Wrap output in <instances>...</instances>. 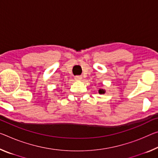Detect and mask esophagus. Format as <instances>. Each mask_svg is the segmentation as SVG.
Returning a JSON list of instances; mask_svg holds the SVG:
<instances>
[{
  "label": "esophagus",
  "instance_id": "34e87169",
  "mask_svg": "<svg viewBox=\"0 0 158 158\" xmlns=\"http://www.w3.org/2000/svg\"><path fill=\"white\" fill-rule=\"evenodd\" d=\"M82 77L81 76H75L74 77V79L76 80H81Z\"/></svg>",
  "mask_w": 158,
  "mask_h": 158
}]
</instances>
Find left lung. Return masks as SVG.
<instances>
[{
    "label": "left lung",
    "instance_id": "obj_1",
    "mask_svg": "<svg viewBox=\"0 0 158 158\" xmlns=\"http://www.w3.org/2000/svg\"><path fill=\"white\" fill-rule=\"evenodd\" d=\"M105 91L104 90H102V89H100L99 90V94H105Z\"/></svg>",
    "mask_w": 158,
    "mask_h": 158
}]
</instances>
